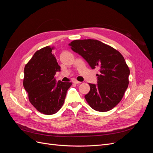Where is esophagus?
<instances>
[{"label": "esophagus", "mask_w": 153, "mask_h": 153, "mask_svg": "<svg viewBox=\"0 0 153 153\" xmlns=\"http://www.w3.org/2000/svg\"><path fill=\"white\" fill-rule=\"evenodd\" d=\"M73 83H74V84H80L81 82H79V81H78V80H75L73 81Z\"/></svg>", "instance_id": "obj_1"}]
</instances>
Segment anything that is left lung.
I'll list each match as a JSON object with an SVG mask.
<instances>
[{
	"label": "left lung",
	"mask_w": 153,
	"mask_h": 153,
	"mask_svg": "<svg viewBox=\"0 0 153 153\" xmlns=\"http://www.w3.org/2000/svg\"><path fill=\"white\" fill-rule=\"evenodd\" d=\"M74 52L86 60L91 68L98 69V84H89L85 98L91 107L107 112L121 101L129 84V69L121 53L96 39L74 40L69 44Z\"/></svg>",
	"instance_id": "left-lung-1"
}]
</instances>
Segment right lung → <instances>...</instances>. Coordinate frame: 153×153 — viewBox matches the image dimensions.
Wrapping results in <instances>:
<instances>
[{"label":"right lung","instance_id":"right-lung-1","mask_svg":"<svg viewBox=\"0 0 153 153\" xmlns=\"http://www.w3.org/2000/svg\"><path fill=\"white\" fill-rule=\"evenodd\" d=\"M52 48L47 46L35 52L24 68V87L30 103L46 115L57 113L62 106L71 82H56V72L61 71Z\"/></svg>","mask_w":153,"mask_h":153}]
</instances>
